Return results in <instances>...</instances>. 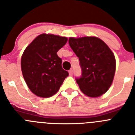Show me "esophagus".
Here are the masks:
<instances>
[{"instance_id": "esophagus-1", "label": "esophagus", "mask_w": 135, "mask_h": 135, "mask_svg": "<svg viewBox=\"0 0 135 135\" xmlns=\"http://www.w3.org/2000/svg\"><path fill=\"white\" fill-rule=\"evenodd\" d=\"M74 74V71L72 69H70V70H69V74H70V76H72Z\"/></svg>"}]
</instances>
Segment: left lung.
<instances>
[{
	"label": "left lung",
	"instance_id": "1",
	"mask_svg": "<svg viewBox=\"0 0 135 135\" xmlns=\"http://www.w3.org/2000/svg\"><path fill=\"white\" fill-rule=\"evenodd\" d=\"M69 45L79 58L82 75L76 80L82 93L91 97L104 94L115 71V57L110 49L96 37L70 38Z\"/></svg>",
	"mask_w": 135,
	"mask_h": 135
}]
</instances>
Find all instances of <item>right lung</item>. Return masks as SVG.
Instances as JSON below:
<instances>
[{
    "mask_svg": "<svg viewBox=\"0 0 135 135\" xmlns=\"http://www.w3.org/2000/svg\"><path fill=\"white\" fill-rule=\"evenodd\" d=\"M68 38L42 34L27 46L21 57L22 74L31 91L40 97H50L59 90L69 73L62 68L57 53Z\"/></svg>",
    "mask_w": 135,
    "mask_h": 135,
    "instance_id": "1",
    "label": "right lung"
}]
</instances>
